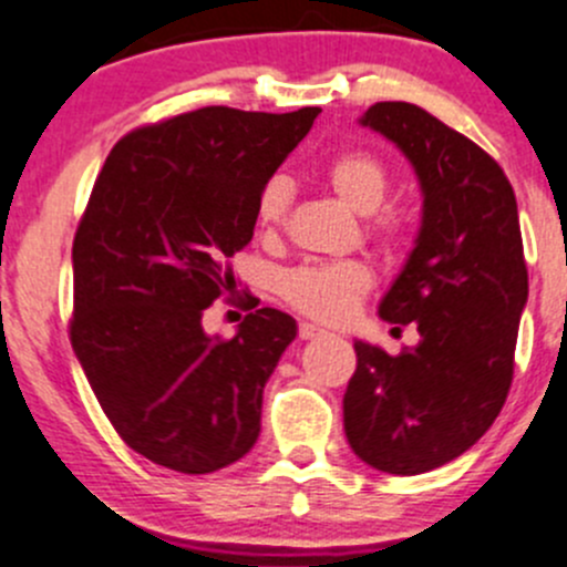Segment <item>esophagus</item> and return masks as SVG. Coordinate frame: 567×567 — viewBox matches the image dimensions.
Here are the masks:
<instances>
[{
	"label": "esophagus",
	"mask_w": 567,
	"mask_h": 567,
	"mask_svg": "<svg viewBox=\"0 0 567 567\" xmlns=\"http://www.w3.org/2000/svg\"><path fill=\"white\" fill-rule=\"evenodd\" d=\"M326 331L316 323H299V340H316V337H323Z\"/></svg>",
	"instance_id": "obj_1"
}]
</instances>
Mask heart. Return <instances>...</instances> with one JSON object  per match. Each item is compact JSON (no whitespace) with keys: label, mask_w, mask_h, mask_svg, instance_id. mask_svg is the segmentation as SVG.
<instances>
[{"label":"heart","mask_w":567,"mask_h":567,"mask_svg":"<svg viewBox=\"0 0 567 567\" xmlns=\"http://www.w3.org/2000/svg\"><path fill=\"white\" fill-rule=\"evenodd\" d=\"M323 181L340 203L364 214V236L381 251L403 249L414 227V216L405 205H381L390 192V169L370 151H342L329 158ZM293 208V183L285 175H271L255 199V221L266 236L282 230ZM373 290V274L364 262H305L279 279V293L301 316L326 323L351 318Z\"/></svg>","instance_id":"obj_1"}]
</instances>
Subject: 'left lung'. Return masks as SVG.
<instances>
[{
	"label": "left lung",
	"instance_id": "1",
	"mask_svg": "<svg viewBox=\"0 0 567 567\" xmlns=\"http://www.w3.org/2000/svg\"><path fill=\"white\" fill-rule=\"evenodd\" d=\"M362 125L392 140L420 177V238L379 312L394 329L414 323L422 340L398 357L353 342L342 422L364 463L422 474L466 453L511 392L529 293L518 205L505 169L425 109L381 101Z\"/></svg>",
	"mask_w": 567,
	"mask_h": 567
}]
</instances>
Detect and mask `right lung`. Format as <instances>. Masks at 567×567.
I'll return each instance as SVG.
<instances>
[{"instance_id": "right-lung-1", "label": "right lung", "mask_w": 567, "mask_h": 567, "mask_svg": "<svg viewBox=\"0 0 567 567\" xmlns=\"http://www.w3.org/2000/svg\"><path fill=\"white\" fill-rule=\"evenodd\" d=\"M203 106L128 131L95 177L73 238L79 364L117 436L183 474H208L260 436L262 386L296 320L260 307L230 340L203 312L236 290L255 199L318 117ZM230 301V299H227Z\"/></svg>"}]
</instances>
